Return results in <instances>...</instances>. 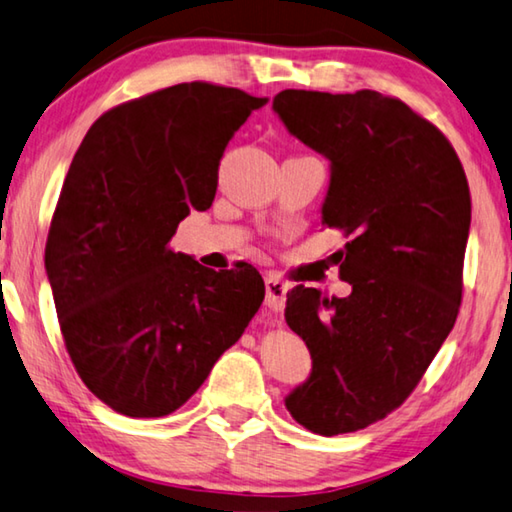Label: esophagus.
I'll return each instance as SVG.
<instances>
[{
    "label": "esophagus",
    "instance_id": "34e87169",
    "mask_svg": "<svg viewBox=\"0 0 512 512\" xmlns=\"http://www.w3.org/2000/svg\"><path fill=\"white\" fill-rule=\"evenodd\" d=\"M264 285H266V305L273 307V310H282V307H285V298L289 289L287 282L282 280L278 273H266Z\"/></svg>",
    "mask_w": 512,
    "mask_h": 512
}]
</instances>
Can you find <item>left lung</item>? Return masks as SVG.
Returning <instances> with one entry per match:
<instances>
[{
    "mask_svg": "<svg viewBox=\"0 0 512 512\" xmlns=\"http://www.w3.org/2000/svg\"><path fill=\"white\" fill-rule=\"evenodd\" d=\"M273 109L330 159L323 223L339 250L346 298L298 285L285 319L312 355L287 410L316 435L385 419L419 385L456 323L472 223L465 170L449 139L399 97L287 88Z\"/></svg>",
    "mask_w": 512,
    "mask_h": 512,
    "instance_id": "1",
    "label": "left lung"
}]
</instances>
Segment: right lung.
<instances>
[{"label": "right lung", "instance_id": "obj_1", "mask_svg": "<svg viewBox=\"0 0 512 512\" xmlns=\"http://www.w3.org/2000/svg\"><path fill=\"white\" fill-rule=\"evenodd\" d=\"M266 97L191 81L102 113L75 152L45 246L72 364L127 417H166L198 392L264 300L253 266L212 271L168 248L212 207L234 132Z\"/></svg>", "mask_w": 512, "mask_h": 512}]
</instances>
